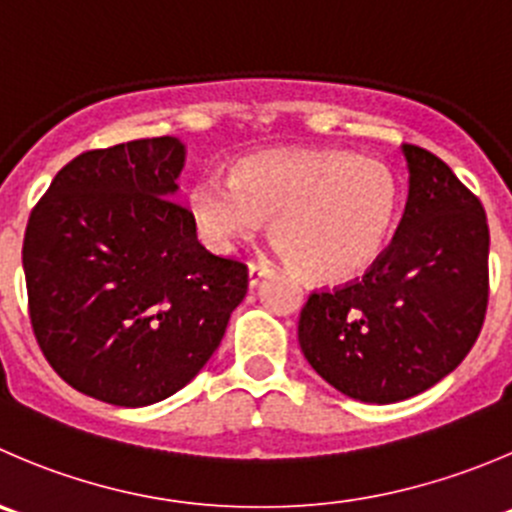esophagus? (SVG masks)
<instances>
[{"label": "esophagus", "mask_w": 512, "mask_h": 512, "mask_svg": "<svg viewBox=\"0 0 512 512\" xmlns=\"http://www.w3.org/2000/svg\"><path fill=\"white\" fill-rule=\"evenodd\" d=\"M270 272H272V265H267V262H250V267H247V280H250V287L260 285Z\"/></svg>", "instance_id": "esophagus-1"}]
</instances>
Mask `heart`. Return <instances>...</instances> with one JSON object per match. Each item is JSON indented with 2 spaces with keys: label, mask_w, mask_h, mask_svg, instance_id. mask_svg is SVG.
Listing matches in <instances>:
<instances>
[{
  "label": "heart",
  "mask_w": 512,
  "mask_h": 512,
  "mask_svg": "<svg viewBox=\"0 0 512 512\" xmlns=\"http://www.w3.org/2000/svg\"><path fill=\"white\" fill-rule=\"evenodd\" d=\"M403 185L380 160L347 150H275L202 175L187 192L197 235L227 252L272 217V237L300 275L342 285L365 275L400 217Z\"/></svg>",
  "instance_id": "1"
}]
</instances>
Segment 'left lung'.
Segmentation results:
<instances>
[{
  "label": "left lung",
  "mask_w": 512,
  "mask_h": 512,
  "mask_svg": "<svg viewBox=\"0 0 512 512\" xmlns=\"http://www.w3.org/2000/svg\"><path fill=\"white\" fill-rule=\"evenodd\" d=\"M410 190L388 250L337 290L307 297L297 340L347 398L425 393L475 345L488 310L490 232L478 197L433 152L403 145Z\"/></svg>",
  "instance_id": "8db88e82"
}]
</instances>
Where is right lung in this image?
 I'll list each match as a JSON object with an SVG mask.
<instances>
[{
	"label": "right lung",
	"instance_id": "1",
	"mask_svg": "<svg viewBox=\"0 0 512 512\" xmlns=\"http://www.w3.org/2000/svg\"><path fill=\"white\" fill-rule=\"evenodd\" d=\"M177 137L89 150L64 165L24 232L29 320L79 393L145 408L182 390L245 300L247 265L197 242L175 202Z\"/></svg>",
	"mask_w": 512,
	"mask_h": 512
}]
</instances>
